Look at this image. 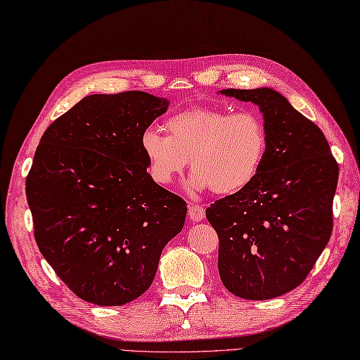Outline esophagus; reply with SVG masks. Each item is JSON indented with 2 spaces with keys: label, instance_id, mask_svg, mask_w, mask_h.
<instances>
[{
  "label": "esophagus",
  "instance_id": "esophagus-1",
  "mask_svg": "<svg viewBox=\"0 0 360 360\" xmlns=\"http://www.w3.org/2000/svg\"><path fill=\"white\" fill-rule=\"evenodd\" d=\"M188 218L193 222H199L203 218H205V208L202 205H198V203H191L188 210Z\"/></svg>",
  "mask_w": 360,
  "mask_h": 360
}]
</instances>
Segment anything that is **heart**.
<instances>
[{
    "label": "heart",
    "instance_id": "obj_1",
    "mask_svg": "<svg viewBox=\"0 0 360 360\" xmlns=\"http://www.w3.org/2000/svg\"><path fill=\"white\" fill-rule=\"evenodd\" d=\"M169 136L147 128L141 136L148 172L160 185L171 183L191 162L193 189L227 195L241 191L260 174L268 131L252 111L191 108L166 120Z\"/></svg>",
    "mask_w": 360,
    "mask_h": 360
}]
</instances>
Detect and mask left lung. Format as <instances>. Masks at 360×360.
Returning a JSON list of instances; mask_svg holds the SVG:
<instances>
[{
	"mask_svg": "<svg viewBox=\"0 0 360 360\" xmlns=\"http://www.w3.org/2000/svg\"><path fill=\"white\" fill-rule=\"evenodd\" d=\"M221 94L260 106L268 152L248 188L207 208L219 236V276L235 296L271 300L301 285L326 248L338 165L320 128L279 92Z\"/></svg>",
	"mask_w": 360,
	"mask_h": 360,
	"instance_id": "1",
	"label": "left lung"
}]
</instances>
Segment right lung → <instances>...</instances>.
<instances>
[{"mask_svg":"<svg viewBox=\"0 0 360 360\" xmlns=\"http://www.w3.org/2000/svg\"><path fill=\"white\" fill-rule=\"evenodd\" d=\"M169 101L141 91L94 94L46 128L26 177L34 238L83 301L122 306L157 274L186 202L147 172L141 136Z\"/></svg>","mask_w":360,"mask_h":360,"instance_id":"obj_1","label":"right lung"}]
</instances>
